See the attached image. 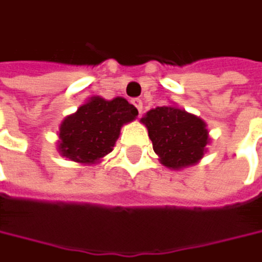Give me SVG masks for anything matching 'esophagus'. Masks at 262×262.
<instances>
[{
	"mask_svg": "<svg viewBox=\"0 0 262 262\" xmlns=\"http://www.w3.org/2000/svg\"><path fill=\"white\" fill-rule=\"evenodd\" d=\"M132 103H133V106L138 109V112H139V115H141V112H142V100H139V98H133V100H132Z\"/></svg>",
	"mask_w": 262,
	"mask_h": 262,
	"instance_id": "34e87169",
	"label": "esophagus"
}]
</instances>
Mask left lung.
<instances>
[{"label": "left lung", "mask_w": 262, "mask_h": 262, "mask_svg": "<svg viewBox=\"0 0 262 262\" xmlns=\"http://www.w3.org/2000/svg\"><path fill=\"white\" fill-rule=\"evenodd\" d=\"M162 165L181 170L197 164L209 144L206 123L176 106L148 111L142 118Z\"/></svg>", "instance_id": "8db88e82"}]
</instances>
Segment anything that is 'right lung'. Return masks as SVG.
<instances>
[{
    "label": "right lung",
    "mask_w": 262,
    "mask_h": 262,
    "mask_svg": "<svg viewBox=\"0 0 262 262\" xmlns=\"http://www.w3.org/2000/svg\"><path fill=\"white\" fill-rule=\"evenodd\" d=\"M138 115L127 100L91 97L77 112L68 115L59 127V151L79 164H97L112 151L121 127Z\"/></svg>",
    "instance_id": "add662e5"
}]
</instances>
